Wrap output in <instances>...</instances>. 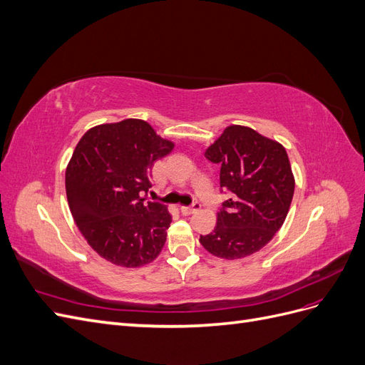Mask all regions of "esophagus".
Returning <instances> with one entry per match:
<instances>
[{
    "label": "esophagus",
    "mask_w": 365,
    "mask_h": 365,
    "mask_svg": "<svg viewBox=\"0 0 365 365\" xmlns=\"http://www.w3.org/2000/svg\"><path fill=\"white\" fill-rule=\"evenodd\" d=\"M200 208H201L200 202H193V205H190V207H181V213L185 215V216H189V215L196 213Z\"/></svg>",
    "instance_id": "1"
}]
</instances>
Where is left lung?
<instances>
[{"label":"left lung","instance_id":"8db88e82","mask_svg":"<svg viewBox=\"0 0 365 365\" xmlns=\"http://www.w3.org/2000/svg\"><path fill=\"white\" fill-rule=\"evenodd\" d=\"M205 158L220 165V187L230 192L217 222L201 245L213 256L236 260L262 250L288 216L295 180L280 143L251 128L231 125L224 129Z\"/></svg>","mask_w":365,"mask_h":365}]
</instances>
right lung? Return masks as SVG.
<instances>
[{
    "instance_id": "add662e5",
    "label": "right lung",
    "mask_w": 365,
    "mask_h": 365,
    "mask_svg": "<svg viewBox=\"0 0 365 365\" xmlns=\"http://www.w3.org/2000/svg\"><path fill=\"white\" fill-rule=\"evenodd\" d=\"M173 146L138 118L94 126L77 143L65 172L67 200L82 236L105 260L138 268L158 257L172 216L146 196L153 163Z\"/></svg>"
}]
</instances>
